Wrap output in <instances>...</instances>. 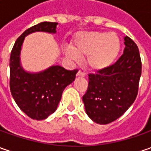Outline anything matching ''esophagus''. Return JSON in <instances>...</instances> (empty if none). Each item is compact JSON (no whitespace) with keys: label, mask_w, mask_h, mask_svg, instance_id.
Instances as JSON below:
<instances>
[{"label":"esophagus","mask_w":151,"mask_h":151,"mask_svg":"<svg viewBox=\"0 0 151 151\" xmlns=\"http://www.w3.org/2000/svg\"><path fill=\"white\" fill-rule=\"evenodd\" d=\"M76 76H82V77H84V76H86V73L79 70L78 72H77V74H76Z\"/></svg>","instance_id":"1"}]
</instances>
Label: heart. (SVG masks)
<instances>
[{
	"label": "heart",
	"mask_w": 151,
	"mask_h": 151,
	"mask_svg": "<svg viewBox=\"0 0 151 151\" xmlns=\"http://www.w3.org/2000/svg\"><path fill=\"white\" fill-rule=\"evenodd\" d=\"M70 50L65 55L74 61L78 57L86 58L89 69L100 71L110 67L120 51V39L114 32H80L76 34L70 44Z\"/></svg>",
	"instance_id": "obj_1"
}]
</instances>
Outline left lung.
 Listing matches in <instances>:
<instances>
[{"instance_id":"1","label":"left lung","mask_w":151,"mask_h":151,"mask_svg":"<svg viewBox=\"0 0 151 151\" xmlns=\"http://www.w3.org/2000/svg\"><path fill=\"white\" fill-rule=\"evenodd\" d=\"M124 54L107 69L89 75L82 100L92 121L107 124L121 117L136 98L141 76V60L136 44L125 36Z\"/></svg>"}]
</instances>
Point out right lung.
<instances>
[{
	"instance_id": "add662e5",
	"label": "right lung",
	"mask_w": 151,
	"mask_h": 151,
	"mask_svg": "<svg viewBox=\"0 0 151 151\" xmlns=\"http://www.w3.org/2000/svg\"><path fill=\"white\" fill-rule=\"evenodd\" d=\"M57 22H43L31 27L17 39L10 57V89L16 103L32 119L43 120L55 112L62 93L76 79L77 70H68L60 65L32 73L21 64V50L25 37L36 32L55 33Z\"/></svg>"
}]
</instances>
